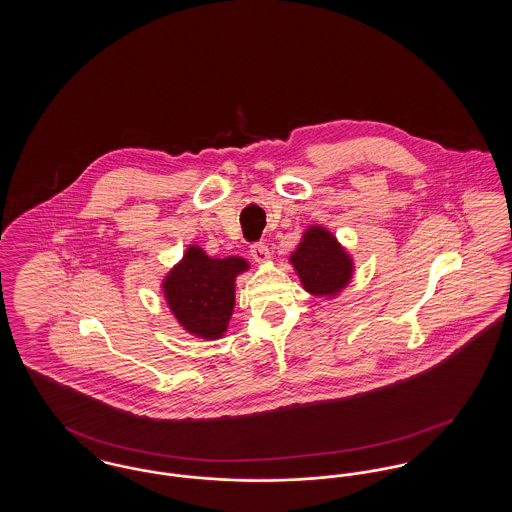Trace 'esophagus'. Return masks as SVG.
Masks as SVG:
<instances>
[{
    "label": "esophagus",
    "mask_w": 512,
    "mask_h": 512,
    "mask_svg": "<svg viewBox=\"0 0 512 512\" xmlns=\"http://www.w3.org/2000/svg\"><path fill=\"white\" fill-rule=\"evenodd\" d=\"M251 257L257 261V263H261V265H265L270 261V251H268V247L265 244H253L251 245Z\"/></svg>",
    "instance_id": "1"
}]
</instances>
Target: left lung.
Here are the masks:
<instances>
[{
    "label": "left lung",
    "instance_id": "8db88e82",
    "mask_svg": "<svg viewBox=\"0 0 512 512\" xmlns=\"http://www.w3.org/2000/svg\"><path fill=\"white\" fill-rule=\"evenodd\" d=\"M290 265L305 292L318 297H336L353 278V257L324 226H309L290 255Z\"/></svg>",
    "mask_w": 512,
    "mask_h": 512
}]
</instances>
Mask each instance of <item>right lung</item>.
I'll use <instances>...</instances> for the list:
<instances>
[{
  "instance_id": "right-lung-1",
  "label": "right lung",
  "mask_w": 512,
  "mask_h": 512,
  "mask_svg": "<svg viewBox=\"0 0 512 512\" xmlns=\"http://www.w3.org/2000/svg\"><path fill=\"white\" fill-rule=\"evenodd\" d=\"M245 270L249 263L242 257L215 259L199 245H188L161 282L178 324L201 340L222 338L236 303V278Z\"/></svg>"
}]
</instances>
